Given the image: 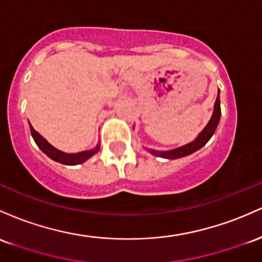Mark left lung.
<instances>
[{"label": "left lung", "mask_w": 262, "mask_h": 262, "mask_svg": "<svg viewBox=\"0 0 262 262\" xmlns=\"http://www.w3.org/2000/svg\"><path fill=\"white\" fill-rule=\"evenodd\" d=\"M219 92H218V96H216L215 104H214V113H213V116H211L210 121L208 122V125L205 126L204 130L201 132V135H199V136L196 137L193 142L188 143V145H186V146L179 147V148L172 149V151H168V152H158V151H152V149H149V151H151V154H154L156 156H160V157L174 160V158L184 157V156L193 154V152H195L196 149L202 148V147L204 146L208 141H209L210 137L213 136V134L215 132L216 126H218V123H219L220 114H222V111H220Z\"/></svg>", "instance_id": "left-lung-1"}]
</instances>
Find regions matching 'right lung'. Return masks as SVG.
Masks as SVG:
<instances>
[{
	"instance_id": "1",
	"label": "right lung",
	"mask_w": 262,
	"mask_h": 262,
	"mask_svg": "<svg viewBox=\"0 0 262 262\" xmlns=\"http://www.w3.org/2000/svg\"><path fill=\"white\" fill-rule=\"evenodd\" d=\"M29 128H31V134L32 137H33L34 142L37 143V146L39 147L40 149L48 156L49 158H52L53 161H57L61 164H68V166H73V164H79V163H83L84 161H86L88 158H90L92 156L98 152L99 146L96 147L95 149H90V151H83V152H79V154H64V152L59 151V149L54 148L52 145H49L46 140L40 136L38 132L32 127V125L29 123Z\"/></svg>"
}]
</instances>
